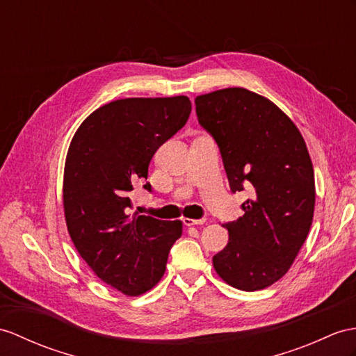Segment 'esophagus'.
<instances>
[{"label":"esophagus","instance_id":"34e87169","mask_svg":"<svg viewBox=\"0 0 356 356\" xmlns=\"http://www.w3.org/2000/svg\"><path fill=\"white\" fill-rule=\"evenodd\" d=\"M183 223L186 225V227H193V225H204V223H207V219H188V218H184Z\"/></svg>","mask_w":356,"mask_h":356}]
</instances>
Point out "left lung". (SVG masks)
Segmentation results:
<instances>
[{"mask_svg": "<svg viewBox=\"0 0 356 356\" xmlns=\"http://www.w3.org/2000/svg\"><path fill=\"white\" fill-rule=\"evenodd\" d=\"M195 104L232 192L252 190L245 214L223 225L229 240L213 257L214 270L234 289L263 290L289 272L313 223L314 169L305 140L278 106L248 89L199 95Z\"/></svg>", "mask_w": 356, "mask_h": 356, "instance_id": "obj_1", "label": "left lung"}]
</instances>
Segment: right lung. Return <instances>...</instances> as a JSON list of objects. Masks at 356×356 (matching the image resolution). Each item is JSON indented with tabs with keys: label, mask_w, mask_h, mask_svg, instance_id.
Wrapping results in <instances>:
<instances>
[{
	"label": "right lung",
	"mask_w": 356,
	"mask_h": 356,
	"mask_svg": "<svg viewBox=\"0 0 356 356\" xmlns=\"http://www.w3.org/2000/svg\"><path fill=\"white\" fill-rule=\"evenodd\" d=\"M192 111L187 97L111 101L84 119L69 145L63 175L66 227L74 245L101 281L140 296L166 270L181 220L134 213V186L148 178L152 155L183 128ZM151 192V184L143 186Z\"/></svg>",
	"instance_id": "right-lung-1"
}]
</instances>
